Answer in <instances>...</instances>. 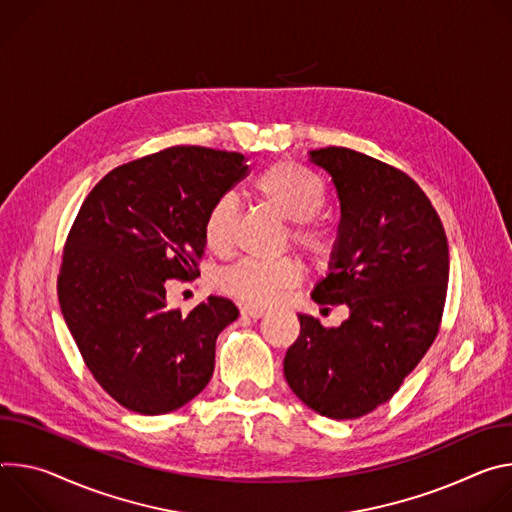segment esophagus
<instances>
[{"label": "esophagus", "instance_id": "obj_1", "mask_svg": "<svg viewBox=\"0 0 512 512\" xmlns=\"http://www.w3.org/2000/svg\"><path fill=\"white\" fill-rule=\"evenodd\" d=\"M242 315L244 317H250V319H260V317H264L266 315V311L264 309H260V307H242Z\"/></svg>", "mask_w": 512, "mask_h": 512}]
</instances>
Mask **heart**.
Masks as SVG:
<instances>
[{
	"label": "heart",
	"instance_id": "heart-1",
	"mask_svg": "<svg viewBox=\"0 0 512 512\" xmlns=\"http://www.w3.org/2000/svg\"><path fill=\"white\" fill-rule=\"evenodd\" d=\"M256 195L282 219L291 221V238L317 262H327L335 250L329 230L311 219L327 201L323 181L297 162H276L256 179ZM238 227V203L232 195L217 197L203 221V238L211 252L227 254L234 248ZM303 264L297 258L274 262L240 260L219 274V287L236 299L266 307L299 285Z\"/></svg>",
	"mask_w": 512,
	"mask_h": 512
}]
</instances>
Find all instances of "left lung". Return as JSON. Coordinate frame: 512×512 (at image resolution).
Returning a JSON list of instances; mask_svg holds the SVG:
<instances>
[{
	"label": "left lung",
	"instance_id": "obj_1",
	"mask_svg": "<svg viewBox=\"0 0 512 512\" xmlns=\"http://www.w3.org/2000/svg\"><path fill=\"white\" fill-rule=\"evenodd\" d=\"M331 177L339 223L329 272L311 299L348 305L339 327L299 313L285 356L299 399L329 419H358L384 405L421 362L439 329L449 250L439 215L401 170L350 148L311 150Z\"/></svg>",
	"mask_w": 512,
	"mask_h": 512
}]
</instances>
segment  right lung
<instances>
[{"instance_id": "right-lung-1", "label": "right lung", "mask_w": 512, "mask_h": 512, "mask_svg": "<svg viewBox=\"0 0 512 512\" xmlns=\"http://www.w3.org/2000/svg\"><path fill=\"white\" fill-rule=\"evenodd\" d=\"M246 173L240 152L173 146L113 168L79 209L61 311L95 380L134 413L177 411L211 380L217 335L240 311L211 295L183 315L166 280L199 272L205 215Z\"/></svg>"}]
</instances>
